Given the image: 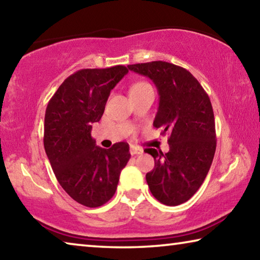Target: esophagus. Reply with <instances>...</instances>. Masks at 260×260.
Returning <instances> with one entry per match:
<instances>
[{
    "label": "esophagus",
    "instance_id": "esophagus-1",
    "mask_svg": "<svg viewBox=\"0 0 260 260\" xmlns=\"http://www.w3.org/2000/svg\"><path fill=\"white\" fill-rule=\"evenodd\" d=\"M131 155L132 156H135V155H142L143 153V150L142 149H140V148H136V147H133L132 146L131 147Z\"/></svg>",
    "mask_w": 260,
    "mask_h": 260
}]
</instances>
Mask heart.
I'll list each match as a JSON object with an SVG mask.
<instances>
[{
    "label": "heart",
    "mask_w": 260,
    "mask_h": 260,
    "mask_svg": "<svg viewBox=\"0 0 260 260\" xmlns=\"http://www.w3.org/2000/svg\"><path fill=\"white\" fill-rule=\"evenodd\" d=\"M147 86H149V83H147V82H136L131 87V91L140 89V88H143V87H147Z\"/></svg>",
    "instance_id": "obj_1"
}]
</instances>
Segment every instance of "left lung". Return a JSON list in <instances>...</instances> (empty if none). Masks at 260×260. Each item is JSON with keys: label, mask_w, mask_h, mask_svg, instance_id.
Listing matches in <instances>:
<instances>
[{"label": "left lung", "mask_w": 260, "mask_h": 260, "mask_svg": "<svg viewBox=\"0 0 260 260\" xmlns=\"http://www.w3.org/2000/svg\"><path fill=\"white\" fill-rule=\"evenodd\" d=\"M127 68L156 85L159 107L153 126L170 134L169 152L144 150L155 159L147 183L160 203L180 205L199 190L212 164L217 140L211 101L197 79L178 65L155 60Z\"/></svg>", "instance_id": "1"}]
</instances>
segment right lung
Returning a JSON list of instances; mask_svg holds the SVG:
<instances>
[{
    "mask_svg": "<svg viewBox=\"0 0 260 260\" xmlns=\"http://www.w3.org/2000/svg\"><path fill=\"white\" fill-rule=\"evenodd\" d=\"M128 69H82L64 80L46 109L45 150L56 179L70 197L87 208L112 199L121 170L129 160V146H96L91 124L100 121L114 86Z\"/></svg>",
    "mask_w": 260,
    "mask_h": 260,
    "instance_id": "1",
    "label": "right lung"
}]
</instances>
